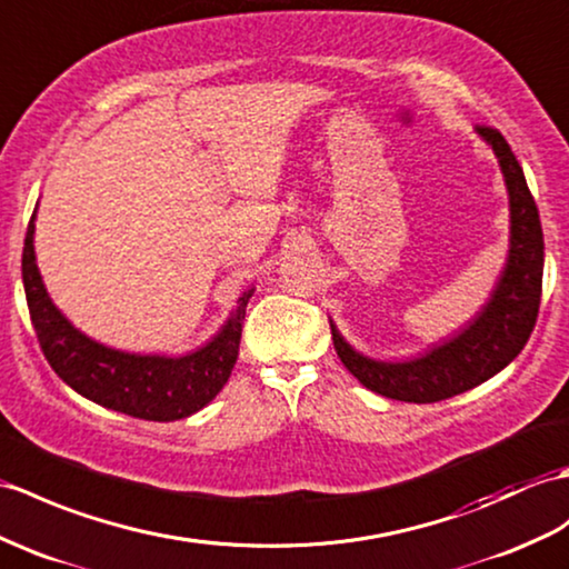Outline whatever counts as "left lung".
Instances as JSON below:
<instances>
[{
  "mask_svg": "<svg viewBox=\"0 0 569 569\" xmlns=\"http://www.w3.org/2000/svg\"><path fill=\"white\" fill-rule=\"evenodd\" d=\"M495 150L509 193V254L505 271L472 322L456 337L409 361H378L356 351L332 327L337 356L361 386L400 402H439L507 368L531 337L543 288V230L523 169L497 128L475 126Z\"/></svg>",
  "mask_w": 569,
  "mask_h": 569,
  "instance_id": "1",
  "label": "left lung"
}]
</instances>
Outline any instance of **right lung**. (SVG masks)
Here are the masks:
<instances>
[{"instance_id":"right-lung-1","label":"right lung","mask_w":569,"mask_h":569,"mask_svg":"<svg viewBox=\"0 0 569 569\" xmlns=\"http://www.w3.org/2000/svg\"><path fill=\"white\" fill-rule=\"evenodd\" d=\"M33 222L36 210L23 240L21 276L36 337L52 371L82 398L148 421L191 417L216 398L240 353L244 308L254 288H247L237 298V308L228 322L201 349L187 356L118 351L79 332L52 306L36 263Z\"/></svg>"}]
</instances>
